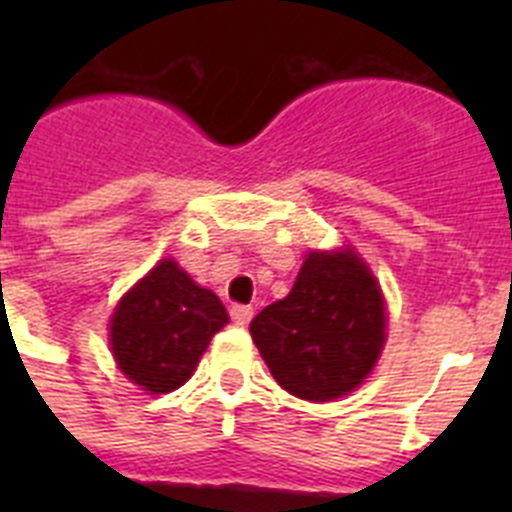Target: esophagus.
Here are the masks:
<instances>
[{
    "instance_id": "34e87169",
    "label": "esophagus",
    "mask_w": 512,
    "mask_h": 512,
    "mask_svg": "<svg viewBox=\"0 0 512 512\" xmlns=\"http://www.w3.org/2000/svg\"><path fill=\"white\" fill-rule=\"evenodd\" d=\"M230 318H233L235 325H248L253 318V307L251 305H233L230 307Z\"/></svg>"
}]
</instances>
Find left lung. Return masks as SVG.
Segmentation results:
<instances>
[{"instance_id":"obj_1","label":"left lung","mask_w":512,"mask_h":512,"mask_svg":"<svg viewBox=\"0 0 512 512\" xmlns=\"http://www.w3.org/2000/svg\"><path fill=\"white\" fill-rule=\"evenodd\" d=\"M384 330L382 289L351 248L307 253L292 292L251 320L271 377L310 402L354 392L382 354Z\"/></svg>"}]
</instances>
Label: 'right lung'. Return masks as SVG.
<instances>
[{"label":"right lung","mask_w":512,"mask_h":512,"mask_svg":"<svg viewBox=\"0 0 512 512\" xmlns=\"http://www.w3.org/2000/svg\"><path fill=\"white\" fill-rule=\"evenodd\" d=\"M228 312L215 292L192 282L174 259H161L117 302L110 343L120 372L151 395L182 387Z\"/></svg>","instance_id":"obj_1"}]
</instances>
